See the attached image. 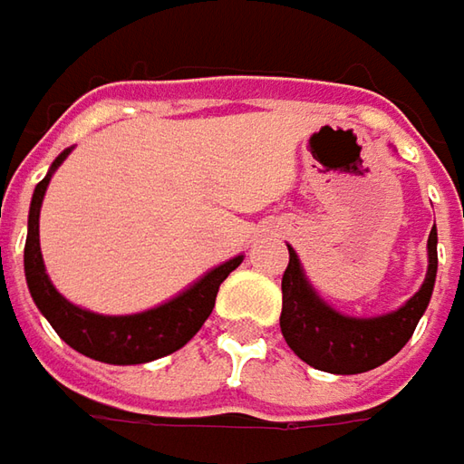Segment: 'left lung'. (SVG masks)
Segmentation results:
<instances>
[{
  "mask_svg": "<svg viewBox=\"0 0 464 464\" xmlns=\"http://www.w3.org/2000/svg\"><path fill=\"white\" fill-rule=\"evenodd\" d=\"M429 269L419 293L398 311L375 318H352L334 311L313 290L300 259L290 251L282 275L280 328L287 346L305 364L334 375H360L395 357L419 326L437 280V226L429 233Z\"/></svg>",
  "mask_w": 464,
  "mask_h": 464,
  "instance_id": "left-lung-1",
  "label": "left lung"
}]
</instances>
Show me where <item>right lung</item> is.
<instances>
[{"instance_id": "obj_1", "label": "right lung", "mask_w": 464, "mask_h": 464, "mask_svg": "<svg viewBox=\"0 0 464 464\" xmlns=\"http://www.w3.org/2000/svg\"><path fill=\"white\" fill-rule=\"evenodd\" d=\"M69 153L72 149L58 156L33 192L27 241H24V277L30 295L35 300L38 311L48 318V324L56 328L58 336L89 360L107 362V364H143L167 357L171 352L182 349L200 331L208 315L216 308L220 282L244 262V256H233L226 264L210 269L192 287H187L184 293L151 311L133 313V315H100L73 305L58 293L45 275L41 233H38V218H41L48 182Z\"/></svg>"}]
</instances>
